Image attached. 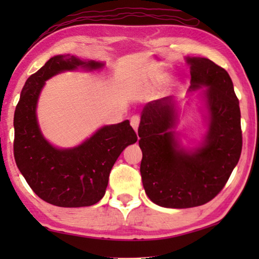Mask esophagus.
Wrapping results in <instances>:
<instances>
[{"label":"esophagus","instance_id":"esophagus-1","mask_svg":"<svg viewBox=\"0 0 259 259\" xmlns=\"http://www.w3.org/2000/svg\"><path fill=\"white\" fill-rule=\"evenodd\" d=\"M139 122H140V119H139L138 115H134V116L130 119V124H131V126H133V128L135 129V131L138 130Z\"/></svg>","mask_w":259,"mask_h":259}]
</instances>
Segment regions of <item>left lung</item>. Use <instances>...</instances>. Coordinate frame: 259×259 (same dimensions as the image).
<instances>
[{
  "label": "left lung",
  "mask_w": 259,
  "mask_h": 259,
  "mask_svg": "<svg viewBox=\"0 0 259 259\" xmlns=\"http://www.w3.org/2000/svg\"><path fill=\"white\" fill-rule=\"evenodd\" d=\"M192 90L205 87L209 113L202 146L186 151L175 139L176 103L164 97L145 105L138 128L143 186L164 208H192L212 200L229 181L242 150L239 99L224 68L207 58L187 57Z\"/></svg>",
  "instance_id": "1"
}]
</instances>
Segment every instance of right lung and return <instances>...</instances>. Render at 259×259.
<instances>
[{
  "instance_id": "1",
  "label": "right lung",
  "mask_w": 259,
  "mask_h": 259,
  "mask_svg": "<svg viewBox=\"0 0 259 259\" xmlns=\"http://www.w3.org/2000/svg\"><path fill=\"white\" fill-rule=\"evenodd\" d=\"M103 66L99 61H83L71 55L52 57L27 78L17 104L14 117L17 166L35 194L57 207H89L102 200L117 157L126 146L137 142L128 120L105 125L81 145L67 150L54 147L41 134L36 104L48 78L78 67Z\"/></svg>"
}]
</instances>
